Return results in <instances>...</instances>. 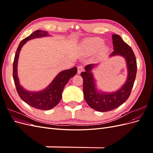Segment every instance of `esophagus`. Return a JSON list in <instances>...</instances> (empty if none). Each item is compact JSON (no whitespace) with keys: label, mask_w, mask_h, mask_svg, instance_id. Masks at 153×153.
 Returning a JSON list of instances; mask_svg holds the SVG:
<instances>
[{"label":"esophagus","mask_w":153,"mask_h":153,"mask_svg":"<svg viewBox=\"0 0 153 153\" xmlns=\"http://www.w3.org/2000/svg\"><path fill=\"white\" fill-rule=\"evenodd\" d=\"M83 70H84V66L82 65H80L79 66H78V73L80 74Z\"/></svg>","instance_id":"1"}]
</instances>
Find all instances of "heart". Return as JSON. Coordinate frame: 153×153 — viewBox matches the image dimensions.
Segmentation results:
<instances>
[{"label":"heart","instance_id":"obj_1","mask_svg":"<svg viewBox=\"0 0 153 153\" xmlns=\"http://www.w3.org/2000/svg\"><path fill=\"white\" fill-rule=\"evenodd\" d=\"M103 44V41L98 38H94L87 39L85 43V45L86 49L90 52H96V50L100 49ZM103 50H106V48L104 47Z\"/></svg>","mask_w":153,"mask_h":153}]
</instances>
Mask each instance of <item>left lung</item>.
I'll return each instance as SVG.
<instances>
[{
  "label": "left lung",
  "instance_id": "8db88e82",
  "mask_svg": "<svg viewBox=\"0 0 153 153\" xmlns=\"http://www.w3.org/2000/svg\"><path fill=\"white\" fill-rule=\"evenodd\" d=\"M114 51L110 57L121 55L126 59L128 78L120 89L113 92H103L96 88L95 80L91 72L97 64L87 65L85 71L81 73L83 78V91L85 100L91 108L98 112H108L117 108L126 101L131 94L137 74V61L131 48L126 44L121 36L112 34Z\"/></svg>",
  "mask_w": 153,
  "mask_h": 153
}]
</instances>
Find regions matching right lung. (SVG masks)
Wrapping results in <instances>:
<instances>
[{"mask_svg":"<svg viewBox=\"0 0 153 153\" xmlns=\"http://www.w3.org/2000/svg\"><path fill=\"white\" fill-rule=\"evenodd\" d=\"M48 36L49 34L47 31L37 30L29 36L23 39L18 45L13 62V76L18 95L27 104L35 108L43 110L52 109L58 105L62 98L64 87L69 80L75 76L77 73L76 67L64 70L58 74L46 89L38 92L28 91L21 86L17 74L18 60L21 48L27 41Z\"/></svg>","mask_w":153,"mask_h":153,"instance_id":"add662e5","label":"right lung"}]
</instances>
